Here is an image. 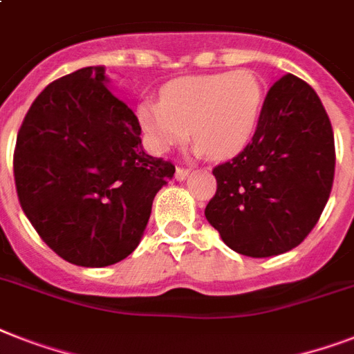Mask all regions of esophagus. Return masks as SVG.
I'll return each mask as SVG.
<instances>
[{"instance_id":"34e87169","label":"esophagus","mask_w":354,"mask_h":354,"mask_svg":"<svg viewBox=\"0 0 354 354\" xmlns=\"http://www.w3.org/2000/svg\"><path fill=\"white\" fill-rule=\"evenodd\" d=\"M187 176H189V169H185V167H176L174 178H176L178 182H183Z\"/></svg>"}]
</instances>
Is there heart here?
I'll use <instances>...</instances> for the list:
<instances>
[{"mask_svg":"<svg viewBox=\"0 0 354 354\" xmlns=\"http://www.w3.org/2000/svg\"><path fill=\"white\" fill-rule=\"evenodd\" d=\"M263 102V84L252 71L202 75L167 84L161 101L139 104L138 119L156 152L182 145L191 130L196 152L230 160L252 141Z\"/></svg>","mask_w":354,"mask_h":354,"instance_id":"heart-1","label":"heart"}]
</instances>
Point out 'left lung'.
<instances>
[{"label": "left lung", "mask_w": 354, "mask_h": 354, "mask_svg": "<svg viewBox=\"0 0 354 354\" xmlns=\"http://www.w3.org/2000/svg\"><path fill=\"white\" fill-rule=\"evenodd\" d=\"M335 136L316 91L285 75L264 99L252 143L213 169L205 218L248 257H272L305 241L329 200Z\"/></svg>", "instance_id": "8db88e82"}]
</instances>
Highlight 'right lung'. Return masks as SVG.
<instances>
[{"label": "right lung", "instance_id": "1", "mask_svg": "<svg viewBox=\"0 0 354 354\" xmlns=\"http://www.w3.org/2000/svg\"><path fill=\"white\" fill-rule=\"evenodd\" d=\"M102 66L55 80L19 127L14 182L41 241L77 266H110L138 248L174 165L141 147L136 113Z\"/></svg>", "mask_w": 354, "mask_h": 354}]
</instances>
